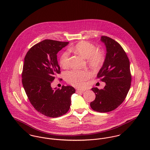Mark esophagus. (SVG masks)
Segmentation results:
<instances>
[{"label":"esophagus","instance_id":"obj_1","mask_svg":"<svg viewBox=\"0 0 150 150\" xmlns=\"http://www.w3.org/2000/svg\"><path fill=\"white\" fill-rule=\"evenodd\" d=\"M84 92V91L81 90V89H77L76 90V92L77 93H83Z\"/></svg>","mask_w":150,"mask_h":150}]
</instances>
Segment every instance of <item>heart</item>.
I'll use <instances>...</instances> for the list:
<instances>
[{
	"label": "heart",
	"instance_id": "b5f03b06",
	"mask_svg": "<svg viewBox=\"0 0 150 150\" xmlns=\"http://www.w3.org/2000/svg\"><path fill=\"white\" fill-rule=\"evenodd\" d=\"M70 50L87 59L88 63L95 69L99 67L105 61L104 52L101 50H97L93 44L88 42H80L71 47ZM69 62V52L64 51L60 57L59 64L62 67H66ZM89 77V73L86 70H71L65 73L67 83L76 87H82Z\"/></svg>",
	"mask_w": 150,
	"mask_h": 150
}]
</instances>
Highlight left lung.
I'll use <instances>...</instances> for the list:
<instances>
[{"label":"left lung","mask_w":150,"mask_h":150,"mask_svg":"<svg viewBox=\"0 0 150 150\" xmlns=\"http://www.w3.org/2000/svg\"><path fill=\"white\" fill-rule=\"evenodd\" d=\"M101 42L105 44L106 55L97 77L106 83L103 89L92 88L96 95L91 107L100 112H110L118 107L125 100L130 87L132 77L128 57L121 45L107 36Z\"/></svg>","instance_id":"8db88e82"}]
</instances>
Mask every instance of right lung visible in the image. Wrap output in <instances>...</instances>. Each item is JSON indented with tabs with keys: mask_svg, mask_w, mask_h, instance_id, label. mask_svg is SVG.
Listing matches in <instances>:
<instances>
[{
	"mask_svg": "<svg viewBox=\"0 0 150 150\" xmlns=\"http://www.w3.org/2000/svg\"><path fill=\"white\" fill-rule=\"evenodd\" d=\"M69 42L44 40L34 45L24 59L22 83L34 108L43 115L56 118L66 114L75 93L71 86L52 88L51 83L61 73L57 54Z\"/></svg>",
	"mask_w": 150,
	"mask_h": 150,
	"instance_id": "obj_1",
	"label": "right lung"
}]
</instances>
